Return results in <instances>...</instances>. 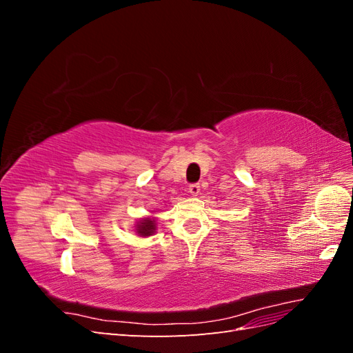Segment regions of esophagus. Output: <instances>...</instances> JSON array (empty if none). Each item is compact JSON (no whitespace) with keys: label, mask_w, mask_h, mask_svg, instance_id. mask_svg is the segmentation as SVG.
<instances>
[{"label":"esophagus","mask_w":353,"mask_h":353,"mask_svg":"<svg viewBox=\"0 0 353 353\" xmlns=\"http://www.w3.org/2000/svg\"><path fill=\"white\" fill-rule=\"evenodd\" d=\"M188 191H190V194L191 196H199L200 194V185L199 184H191L190 187H188Z\"/></svg>","instance_id":"obj_1"}]
</instances>
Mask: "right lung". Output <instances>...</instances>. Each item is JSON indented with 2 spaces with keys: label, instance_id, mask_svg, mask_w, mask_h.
<instances>
[{
  "label": "right lung",
  "instance_id": "right-lung-1",
  "mask_svg": "<svg viewBox=\"0 0 353 353\" xmlns=\"http://www.w3.org/2000/svg\"><path fill=\"white\" fill-rule=\"evenodd\" d=\"M157 222L154 216H144L140 218L135 223V232L140 237H150L156 232Z\"/></svg>",
  "mask_w": 353,
  "mask_h": 353
}]
</instances>
